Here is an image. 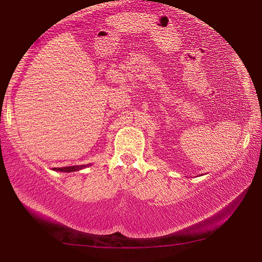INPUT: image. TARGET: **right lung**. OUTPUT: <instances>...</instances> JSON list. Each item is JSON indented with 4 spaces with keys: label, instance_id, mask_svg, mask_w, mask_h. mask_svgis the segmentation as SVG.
<instances>
[{
    "label": "right lung",
    "instance_id": "add662e5",
    "mask_svg": "<svg viewBox=\"0 0 262 262\" xmlns=\"http://www.w3.org/2000/svg\"><path fill=\"white\" fill-rule=\"evenodd\" d=\"M85 168V165H72V167H62V168H54V170L58 171H76Z\"/></svg>",
    "mask_w": 262,
    "mask_h": 262
}]
</instances>
